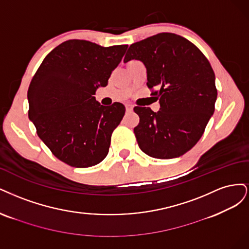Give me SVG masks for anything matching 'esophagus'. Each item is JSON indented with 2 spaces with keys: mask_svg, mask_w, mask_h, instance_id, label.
Returning a JSON list of instances; mask_svg holds the SVG:
<instances>
[{
  "mask_svg": "<svg viewBox=\"0 0 249 249\" xmlns=\"http://www.w3.org/2000/svg\"><path fill=\"white\" fill-rule=\"evenodd\" d=\"M125 107H126L127 111H132V109H133V106H132V104H130V103H126L125 104Z\"/></svg>",
  "mask_w": 249,
  "mask_h": 249,
  "instance_id": "34e87169",
  "label": "esophagus"
}]
</instances>
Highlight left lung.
<instances>
[{"label":"left lung","instance_id":"obj_1","mask_svg":"<svg viewBox=\"0 0 249 249\" xmlns=\"http://www.w3.org/2000/svg\"><path fill=\"white\" fill-rule=\"evenodd\" d=\"M142 61L147 86L160 109L135 107L140 117L134 134L147 155L170 159L182 156L202 138L215 109L217 89L209 61L189 40L159 33L129 46L124 62Z\"/></svg>","mask_w":249,"mask_h":249}]
</instances>
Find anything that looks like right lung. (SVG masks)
<instances>
[{
    "label": "right lung",
    "mask_w": 249,
    "mask_h": 249,
    "mask_svg": "<svg viewBox=\"0 0 249 249\" xmlns=\"http://www.w3.org/2000/svg\"><path fill=\"white\" fill-rule=\"evenodd\" d=\"M127 45L103 47L87 40H67L44 58L28 90L29 119L37 134L61 161L89 167L107 157L111 133L125 107L100 106L94 95L107 87Z\"/></svg>",
    "instance_id": "right-lung-1"
}]
</instances>
